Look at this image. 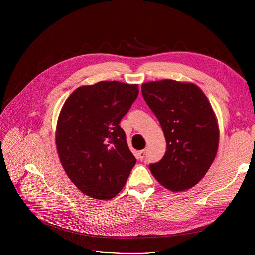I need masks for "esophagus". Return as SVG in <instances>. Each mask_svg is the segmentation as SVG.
Returning <instances> with one entry per match:
<instances>
[{"label": "esophagus", "mask_w": 255, "mask_h": 255, "mask_svg": "<svg viewBox=\"0 0 255 255\" xmlns=\"http://www.w3.org/2000/svg\"><path fill=\"white\" fill-rule=\"evenodd\" d=\"M139 159L140 160H143L145 158V155H146V149H143L141 151H139Z\"/></svg>", "instance_id": "esophagus-1"}]
</instances>
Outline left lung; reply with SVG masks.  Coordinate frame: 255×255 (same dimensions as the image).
I'll list each match as a JSON object with an SVG mask.
<instances>
[{"mask_svg":"<svg viewBox=\"0 0 255 255\" xmlns=\"http://www.w3.org/2000/svg\"><path fill=\"white\" fill-rule=\"evenodd\" d=\"M143 98L157 117L166 140L162 159L149 164L154 177L172 192L186 191L204 177L219 144V128L207 97L192 83H145Z\"/></svg>","mask_w":255,"mask_h":255,"instance_id":"8db88e82","label":"left lung"}]
</instances>
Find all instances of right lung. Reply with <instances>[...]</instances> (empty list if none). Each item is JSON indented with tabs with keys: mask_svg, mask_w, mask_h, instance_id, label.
<instances>
[{
	"mask_svg": "<svg viewBox=\"0 0 255 255\" xmlns=\"http://www.w3.org/2000/svg\"><path fill=\"white\" fill-rule=\"evenodd\" d=\"M138 94V85L99 82L75 90L61 109L58 156L69 179L91 198H114L136 163L119 123Z\"/></svg>",
	"mask_w": 255,
	"mask_h": 255,
	"instance_id": "1",
	"label": "right lung"
}]
</instances>
